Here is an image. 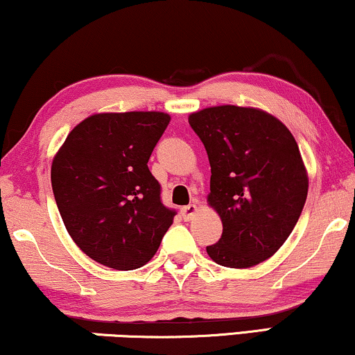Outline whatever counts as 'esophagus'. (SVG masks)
Segmentation results:
<instances>
[{
  "label": "esophagus",
  "instance_id": "34e87169",
  "mask_svg": "<svg viewBox=\"0 0 355 355\" xmlns=\"http://www.w3.org/2000/svg\"><path fill=\"white\" fill-rule=\"evenodd\" d=\"M181 215L186 221H191L193 216L197 215V205H193V203H191V205H186L181 208Z\"/></svg>",
  "mask_w": 355,
  "mask_h": 355
}]
</instances>
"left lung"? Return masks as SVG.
<instances>
[{
  "instance_id": "8db88e82",
  "label": "left lung",
  "mask_w": 355,
  "mask_h": 355,
  "mask_svg": "<svg viewBox=\"0 0 355 355\" xmlns=\"http://www.w3.org/2000/svg\"><path fill=\"white\" fill-rule=\"evenodd\" d=\"M211 166L208 205L223 223L207 254L250 268L284 244L305 205L309 178L289 129L265 111L223 105L189 116Z\"/></svg>"
}]
</instances>
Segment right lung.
I'll return each mask as SVG.
<instances>
[{
    "label": "right lung",
    "instance_id": "1",
    "mask_svg": "<svg viewBox=\"0 0 355 355\" xmlns=\"http://www.w3.org/2000/svg\"><path fill=\"white\" fill-rule=\"evenodd\" d=\"M169 121L159 111L94 114L58 150L51 164L58 210L92 260L128 271L157 254L176 211L162 203L147 163Z\"/></svg>",
    "mask_w": 355,
    "mask_h": 355
}]
</instances>
